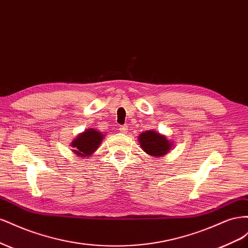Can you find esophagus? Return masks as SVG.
Returning <instances> with one entry per match:
<instances>
[{"mask_svg": "<svg viewBox=\"0 0 248 248\" xmlns=\"http://www.w3.org/2000/svg\"><path fill=\"white\" fill-rule=\"evenodd\" d=\"M119 130H120V132H122V133H126L127 132V130H128V126L127 125H124V126H121L119 128Z\"/></svg>", "mask_w": 248, "mask_h": 248, "instance_id": "1", "label": "esophagus"}]
</instances>
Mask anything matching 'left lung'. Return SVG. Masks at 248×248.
Returning <instances> with one entry per match:
<instances>
[{"label":"left lung","instance_id":"1","mask_svg":"<svg viewBox=\"0 0 248 248\" xmlns=\"http://www.w3.org/2000/svg\"><path fill=\"white\" fill-rule=\"evenodd\" d=\"M139 142L141 149L153 157L166 155L171 148V142L167 137L154 130H148L140 133Z\"/></svg>","mask_w":248,"mask_h":248}]
</instances>
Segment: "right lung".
Here are the masks:
<instances>
[{
	"label": "right lung",
	"instance_id": "add662e5",
	"mask_svg": "<svg viewBox=\"0 0 248 248\" xmlns=\"http://www.w3.org/2000/svg\"><path fill=\"white\" fill-rule=\"evenodd\" d=\"M103 138L104 136L100 131L93 128L87 129L82 133H79L78 138L72 140V152L78 158H80V157L87 158V157L91 156L96 151L97 148L101 144Z\"/></svg>",
	"mask_w": 248,
	"mask_h": 248
}]
</instances>
